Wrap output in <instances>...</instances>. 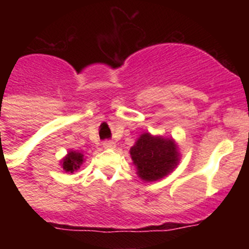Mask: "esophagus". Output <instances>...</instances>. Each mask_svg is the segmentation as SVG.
Returning a JSON list of instances; mask_svg holds the SVG:
<instances>
[{"label": "esophagus", "mask_w": 249, "mask_h": 249, "mask_svg": "<svg viewBox=\"0 0 249 249\" xmlns=\"http://www.w3.org/2000/svg\"><path fill=\"white\" fill-rule=\"evenodd\" d=\"M102 145H104L105 149H113L115 147V143L113 141H105Z\"/></svg>", "instance_id": "34e87169"}]
</instances>
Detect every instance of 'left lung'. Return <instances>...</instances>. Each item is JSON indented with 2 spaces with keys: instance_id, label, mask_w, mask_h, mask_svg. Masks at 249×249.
<instances>
[{
  "instance_id": "1",
  "label": "left lung",
  "mask_w": 249,
  "mask_h": 249,
  "mask_svg": "<svg viewBox=\"0 0 249 249\" xmlns=\"http://www.w3.org/2000/svg\"><path fill=\"white\" fill-rule=\"evenodd\" d=\"M130 154L137 175L148 182L160 179L171 172L177 166L179 157L175 141L153 137L150 134H143L131 147Z\"/></svg>"
}]
</instances>
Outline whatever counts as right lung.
Instances as JSON below:
<instances>
[{
	"instance_id": "add662e5",
	"label": "right lung",
	"mask_w": 249,
	"mask_h": 249,
	"mask_svg": "<svg viewBox=\"0 0 249 249\" xmlns=\"http://www.w3.org/2000/svg\"><path fill=\"white\" fill-rule=\"evenodd\" d=\"M83 164V154L78 152H70L62 161V167L66 172H73Z\"/></svg>"
}]
</instances>
